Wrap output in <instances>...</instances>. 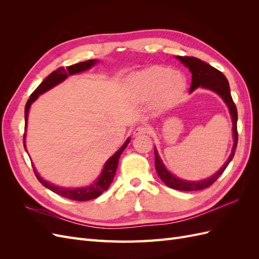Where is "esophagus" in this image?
Here are the masks:
<instances>
[{
    "mask_svg": "<svg viewBox=\"0 0 259 259\" xmlns=\"http://www.w3.org/2000/svg\"><path fill=\"white\" fill-rule=\"evenodd\" d=\"M148 132H149V127H148V126H146V125H140V126H137V127L134 130V135H135V136L144 135V134H147Z\"/></svg>",
    "mask_w": 259,
    "mask_h": 259,
    "instance_id": "34e87169",
    "label": "esophagus"
}]
</instances>
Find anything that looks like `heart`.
Segmentation results:
<instances>
[{
	"label": "heart",
	"mask_w": 259,
	"mask_h": 259,
	"mask_svg": "<svg viewBox=\"0 0 259 259\" xmlns=\"http://www.w3.org/2000/svg\"><path fill=\"white\" fill-rule=\"evenodd\" d=\"M127 85L132 96L139 103H146L154 98L159 105L165 106L184 92L186 80L177 71L153 66L133 74Z\"/></svg>",
	"instance_id": "obj_1"
}]
</instances>
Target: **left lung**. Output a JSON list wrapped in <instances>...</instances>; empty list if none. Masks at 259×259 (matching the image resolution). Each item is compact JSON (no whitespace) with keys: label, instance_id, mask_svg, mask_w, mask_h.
I'll return each mask as SVG.
<instances>
[{"label":"left lung","instance_id":"obj_1","mask_svg":"<svg viewBox=\"0 0 259 259\" xmlns=\"http://www.w3.org/2000/svg\"><path fill=\"white\" fill-rule=\"evenodd\" d=\"M176 58L182 61L187 68H189L190 72L192 73V82H191L189 92L192 93L195 89L203 88V89H207L217 93L218 95L224 99L226 105L228 106L229 112L232 119V135H233L232 151L229 155L228 160H227L226 163L223 165V167L219 169L216 174L204 180H199V182H189V180L179 179L175 175L170 174L166 169V167L164 166L158 151L154 149L155 169L162 182L169 188H173V189H176V190L197 191V190L205 189V188L213 185L218 179V177L224 173V170L227 168V166L229 165V163L233 159V155L236 153V149L238 145V128H237L238 111H237V107L234 105L231 97L229 82L227 80V77L219 71V70H217L216 68L211 67L210 65L206 64V62L202 61L201 59L195 58V57L177 56Z\"/></svg>","mask_w":259,"mask_h":259}]
</instances>
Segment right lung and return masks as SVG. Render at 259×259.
I'll use <instances>...</instances> for the list:
<instances>
[{
    "label": "right lung",
    "mask_w": 259,
    "mask_h": 259,
    "mask_svg": "<svg viewBox=\"0 0 259 259\" xmlns=\"http://www.w3.org/2000/svg\"><path fill=\"white\" fill-rule=\"evenodd\" d=\"M97 61L98 60L91 59V60H86V61H83V62H79V64H75V65H72V66H69L67 68L60 67L56 70V71L52 72L48 77H46V79L40 85L37 86L36 90L32 94H31V96L28 99L26 107H25V134H23V147H25L26 151H27V148H26L25 139H26V130H27V123H28V113H29L30 106L32 105L33 101L38 96H40L41 94L48 92L49 90L53 89L54 86H56L57 84L61 83L62 81H65L68 77V75L85 71V70H88V69H90L91 67L95 65ZM130 140L131 139L128 138L126 142L124 143V145L119 149V150H117L111 156V158L106 162L104 169H103V171H101L100 176L97 178L96 182L91 186L69 189V188H61V187H58V186L52 185L51 183L46 182V180H44L40 175H38L34 165L32 164L34 174H35L36 178L38 179V182H40L44 187H46L48 189L52 190L53 192L59 194L60 197H64V198L70 199V200H74V201H89V200L96 199L104 191H106L109 188V186L111 185L112 180L114 178V175H115L117 164H119L120 155L124 151V149L127 147Z\"/></svg>",
    "instance_id": "add662e5"
}]
</instances>
